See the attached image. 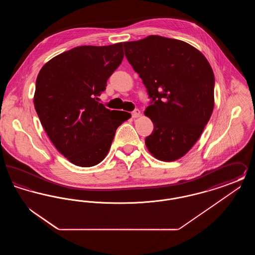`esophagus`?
<instances>
[{
    "label": "esophagus",
    "mask_w": 255,
    "mask_h": 255,
    "mask_svg": "<svg viewBox=\"0 0 255 255\" xmlns=\"http://www.w3.org/2000/svg\"><path fill=\"white\" fill-rule=\"evenodd\" d=\"M140 116V111L138 109L133 110L132 112V118L135 119V118H138Z\"/></svg>",
    "instance_id": "1"
}]
</instances>
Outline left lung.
<instances>
[{
	"label": "left lung",
	"mask_w": 255,
	"mask_h": 255,
	"mask_svg": "<svg viewBox=\"0 0 255 255\" xmlns=\"http://www.w3.org/2000/svg\"><path fill=\"white\" fill-rule=\"evenodd\" d=\"M125 56L145 85L154 124L145 138L159 160L183 157L203 133L214 108V73L204 54L177 39L150 35L123 43Z\"/></svg>",
	"instance_id": "1"
}]
</instances>
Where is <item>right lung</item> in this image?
I'll return each instance as SVG.
<instances>
[{"label": "right lung", "mask_w": 255, "mask_h": 255, "mask_svg": "<svg viewBox=\"0 0 255 255\" xmlns=\"http://www.w3.org/2000/svg\"><path fill=\"white\" fill-rule=\"evenodd\" d=\"M123 56L122 43L81 46L53 57L38 73L33 102L39 120L55 148L77 166L101 162L116 130L131 117L97 101Z\"/></svg>", "instance_id": "right-lung-1"}]
</instances>
